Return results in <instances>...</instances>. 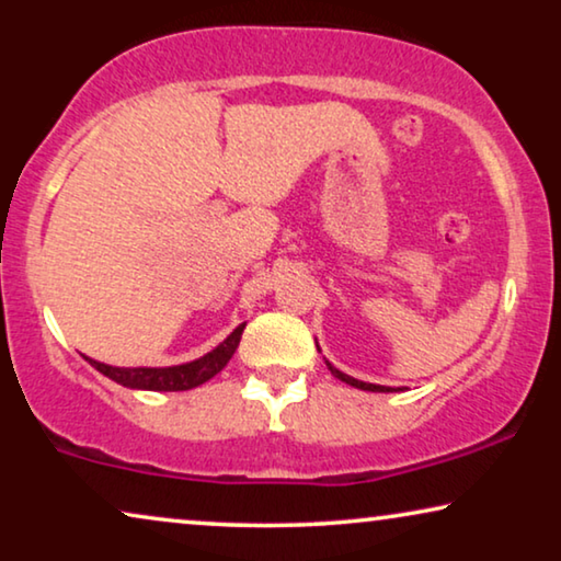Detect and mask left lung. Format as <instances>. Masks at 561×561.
<instances>
[{
  "label": "left lung",
  "mask_w": 561,
  "mask_h": 561,
  "mask_svg": "<svg viewBox=\"0 0 561 561\" xmlns=\"http://www.w3.org/2000/svg\"><path fill=\"white\" fill-rule=\"evenodd\" d=\"M327 367H329V370H332L334 378H340L342 382H347V386H352V388H359V390H373V393H388V390H393V388H388V386H375V382H363V380L350 378V375H344V373L336 370V367H334L332 363H327Z\"/></svg>",
  "instance_id": "left-lung-1"
}]
</instances>
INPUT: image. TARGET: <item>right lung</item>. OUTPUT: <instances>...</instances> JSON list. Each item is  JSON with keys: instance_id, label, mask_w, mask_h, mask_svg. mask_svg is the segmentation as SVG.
<instances>
[{"instance_id": "add662e5", "label": "right lung", "mask_w": 561, "mask_h": 561, "mask_svg": "<svg viewBox=\"0 0 561 561\" xmlns=\"http://www.w3.org/2000/svg\"><path fill=\"white\" fill-rule=\"evenodd\" d=\"M244 324L234 329L232 334L227 336L219 347L206 352L204 357L194 359V363L186 365H173V367H112L104 363H96V359H89L91 365L96 367L99 373L112 378L114 382L125 388H137V390H191L202 382L211 380L219 370H225V365L232 359L237 344L242 340Z\"/></svg>"}]
</instances>
